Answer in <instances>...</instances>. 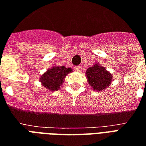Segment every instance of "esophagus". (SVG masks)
Masks as SVG:
<instances>
[{"instance_id":"1","label":"esophagus","mask_w":146,"mask_h":146,"mask_svg":"<svg viewBox=\"0 0 146 146\" xmlns=\"http://www.w3.org/2000/svg\"><path fill=\"white\" fill-rule=\"evenodd\" d=\"M74 69H75V70L77 71V72H80V71L82 70V67H81V66H77L74 67Z\"/></svg>"}]
</instances>
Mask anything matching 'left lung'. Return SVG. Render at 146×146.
<instances>
[{"label": "left lung", "mask_w": 146, "mask_h": 146, "mask_svg": "<svg viewBox=\"0 0 146 146\" xmlns=\"http://www.w3.org/2000/svg\"><path fill=\"white\" fill-rule=\"evenodd\" d=\"M85 74L89 85L94 91H103L111 84L112 74L98 62L89 67Z\"/></svg>", "instance_id": "obj_1"}]
</instances>
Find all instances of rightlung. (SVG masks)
Instances as JSON below:
<instances>
[{
	"label": "right lung",
	"mask_w": 146,
	"mask_h": 146,
	"mask_svg": "<svg viewBox=\"0 0 146 146\" xmlns=\"http://www.w3.org/2000/svg\"><path fill=\"white\" fill-rule=\"evenodd\" d=\"M72 71L71 68H66L64 66H54L48 69L40 78L42 85L49 91H58L62 85L64 80L68 73Z\"/></svg>",
	"instance_id": "1"
}]
</instances>
